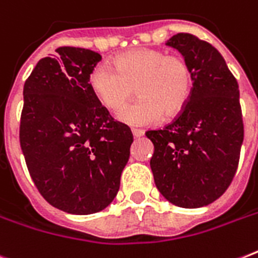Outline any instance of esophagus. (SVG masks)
<instances>
[{
    "label": "esophagus",
    "instance_id": "34e87169",
    "mask_svg": "<svg viewBox=\"0 0 258 258\" xmlns=\"http://www.w3.org/2000/svg\"><path fill=\"white\" fill-rule=\"evenodd\" d=\"M133 135L135 138H141L145 135V131H143V130H139V128H133Z\"/></svg>",
    "mask_w": 258,
    "mask_h": 258
}]
</instances>
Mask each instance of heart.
<instances>
[{
  "mask_svg": "<svg viewBox=\"0 0 258 258\" xmlns=\"http://www.w3.org/2000/svg\"><path fill=\"white\" fill-rule=\"evenodd\" d=\"M89 88L103 107L117 111L139 93L133 105L121 109L117 119L138 127L157 124L175 116L187 104L192 72L186 58L163 50L141 48L115 58V68L99 64L89 75Z\"/></svg>",
  "mask_w": 258,
  "mask_h": 258,
  "instance_id": "1",
  "label": "heart"
}]
</instances>
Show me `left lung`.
I'll use <instances>...</instances> for the list:
<instances>
[{
	"mask_svg": "<svg viewBox=\"0 0 258 258\" xmlns=\"http://www.w3.org/2000/svg\"><path fill=\"white\" fill-rule=\"evenodd\" d=\"M166 45L179 50L192 72L191 95L165 128L147 131L157 188L175 206L197 209L218 200L232 183L244 141L238 83L209 42L178 33Z\"/></svg>",
	"mask_w": 258,
	"mask_h": 258,
	"instance_id": "8db88e82",
	"label": "left lung"
}]
</instances>
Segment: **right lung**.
I'll return each instance as SVG.
<instances>
[{
	"label": "right lung",
	"instance_id": "obj_1",
	"mask_svg": "<svg viewBox=\"0 0 258 258\" xmlns=\"http://www.w3.org/2000/svg\"><path fill=\"white\" fill-rule=\"evenodd\" d=\"M24 84L20 145L46 202L71 214H93L116 197L134 141L89 88L97 52L60 46Z\"/></svg>",
	"mask_w": 258,
	"mask_h": 258
}]
</instances>
